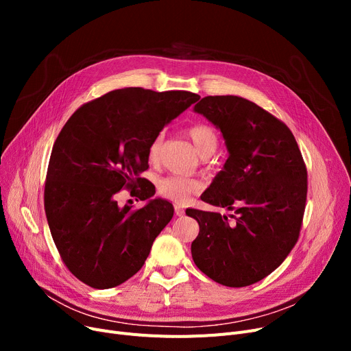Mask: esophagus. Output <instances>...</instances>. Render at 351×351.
<instances>
[{
    "label": "esophagus",
    "mask_w": 351,
    "mask_h": 351,
    "mask_svg": "<svg viewBox=\"0 0 351 351\" xmlns=\"http://www.w3.org/2000/svg\"><path fill=\"white\" fill-rule=\"evenodd\" d=\"M175 215L176 216H183V215H185V210H183V208H180L179 205H176L175 206Z\"/></svg>",
    "instance_id": "obj_1"
}]
</instances>
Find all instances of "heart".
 Wrapping results in <instances>:
<instances>
[{"instance_id": "obj_1", "label": "heart", "mask_w": 351, "mask_h": 351, "mask_svg": "<svg viewBox=\"0 0 351 351\" xmlns=\"http://www.w3.org/2000/svg\"><path fill=\"white\" fill-rule=\"evenodd\" d=\"M188 136L193 142L196 151L202 158L210 156L217 147L219 138L215 129L205 123H197L188 128ZM163 136L156 135L149 146H147V159L151 163H156L160 158ZM202 189L200 182L189 176H166L159 180L158 192L165 199L172 200L173 204L185 205L186 202Z\"/></svg>"}]
</instances>
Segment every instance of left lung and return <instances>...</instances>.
Segmentation results:
<instances>
[{
  "label": "left lung",
  "instance_id": "left-lung-1",
  "mask_svg": "<svg viewBox=\"0 0 351 351\" xmlns=\"http://www.w3.org/2000/svg\"><path fill=\"white\" fill-rule=\"evenodd\" d=\"M195 110L226 139L225 169L200 196L234 210V223L215 212L189 209L199 234L192 257L212 280L245 287L278 269L298 243L307 197V169L287 125L241 97L202 98Z\"/></svg>",
  "mask_w": 351,
  "mask_h": 351
}]
</instances>
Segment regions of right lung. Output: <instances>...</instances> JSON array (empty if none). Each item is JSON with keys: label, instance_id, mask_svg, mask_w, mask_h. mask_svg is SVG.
<instances>
[{"label": "right lung", "instance_id": "1", "mask_svg": "<svg viewBox=\"0 0 351 351\" xmlns=\"http://www.w3.org/2000/svg\"><path fill=\"white\" fill-rule=\"evenodd\" d=\"M200 97L188 90L123 88L80 106L53 142L44 208L66 269L94 289L119 286L141 270L172 204L149 200L121 208L128 189L141 200L155 193L139 175L149 168L147 146Z\"/></svg>", "mask_w": 351, "mask_h": 351}]
</instances>
